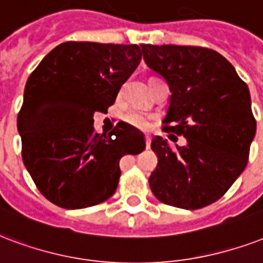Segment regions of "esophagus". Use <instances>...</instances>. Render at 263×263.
Segmentation results:
<instances>
[{
    "label": "esophagus",
    "mask_w": 263,
    "mask_h": 263,
    "mask_svg": "<svg viewBox=\"0 0 263 263\" xmlns=\"http://www.w3.org/2000/svg\"><path fill=\"white\" fill-rule=\"evenodd\" d=\"M144 140H145L146 148H149V145H151V137H149V136H148V134H145V136H144Z\"/></svg>",
    "instance_id": "esophagus-1"
}]
</instances>
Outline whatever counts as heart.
<instances>
[{"instance_id":"1","label":"heart","mask_w":263,"mask_h":263,"mask_svg":"<svg viewBox=\"0 0 263 263\" xmlns=\"http://www.w3.org/2000/svg\"><path fill=\"white\" fill-rule=\"evenodd\" d=\"M123 121H125L127 125L132 126V127L145 130L149 127L151 118L148 114L142 112V111H138V109H130V111L123 114Z\"/></svg>"}]
</instances>
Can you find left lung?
Segmentation results:
<instances>
[{"instance_id": "1", "label": "left lung", "mask_w": 263, "mask_h": 263, "mask_svg": "<svg viewBox=\"0 0 263 263\" xmlns=\"http://www.w3.org/2000/svg\"><path fill=\"white\" fill-rule=\"evenodd\" d=\"M146 66L168 83L172 96L163 132L184 136L170 148L155 137L158 166L149 186L162 203L197 210L227 193L247 166L256 130L248 86L213 49L141 45Z\"/></svg>"}]
</instances>
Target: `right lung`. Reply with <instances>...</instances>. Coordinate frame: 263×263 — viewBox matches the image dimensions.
Masks as SVG:
<instances>
[{"label":"right lung","instance_id":"add662e5","mask_svg":"<svg viewBox=\"0 0 263 263\" xmlns=\"http://www.w3.org/2000/svg\"><path fill=\"white\" fill-rule=\"evenodd\" d=\"M138 45L64 42L28 77L17 115L22 158L49 201L75 210L115 193L119 160L145 149L144 134L119 122L108 136L93 127V114L112 105L141 62Z\"/></svg>","mask_w":263,"mask_h":263}]
</instances>
